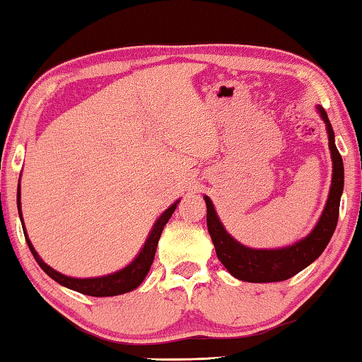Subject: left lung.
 I'll return each instance as SVG.
<instances>
[{
    "label": "left lung",
    "mask_w": 362,
    "mask_h": 362,
    "mask_svg": "<svg viewBox=\"0 0 362 362\" xmlns=\"http://www.w3.org/2000/svg\"><path fill=\"white\" fill-rule=\"evenodd\" d=\"M317 112L327 127L333 174L325 208H323L320 219L317 221L315 228L310 230L309 235L302 237L293 245L279 247V249H252V247L240 244L226 230L218 213H216L211 198L204 195L208 233L211 235L216 255L226 269L237 279L247 283H274L289 279L322 255L333 233H335L339 199H341L344 185V167L341 156L337 149L335 133H333L327 112L323 110L322 105H317Z\"/></svg>",
    "instance_id": "obj_1"
}]
</instances>
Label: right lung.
Instances as JSON below:
<instances>
[{"instance_id":"obj_1","label":"right lung","mask_w":362,"mask_h":362,"mask_svg":"<svg viewBox=\"0 0 362 362\" xmlns=\"http://www.w3.org/2000/svg\"><path fill=\"white\" fill-rule=\"evenodd\" d=\"M177 204H179V199L170 204L165 211L159 216L158 221H156L153 229L148 235L146 242L141 247V250L134 260L127 265L125 268L118 269L115 273L105 274V276H95V278H73V276H66L57 269H53L52 267H48L45 262L42 260L39 253L35 252L34 245L27 235L25 226H24V219H23V211H21V179H19V188H18V209H19V218L21 223H23V229H24V235H25V242L29 245V249L34 255L35 262L39 263V267L45 272L48 276L52 279H55L58 284L64 286V288L76 291V293L86 294V296H94V298H109V296H118V294H125L129 293V291L136 289L139 284L144 281L146 274L149 273L151 265L154 262V255H156V249H158V242L160 239V234H163L164 226L167 224V221L170 219V216L174 214Z\"/></svg>"}]
</instances>
